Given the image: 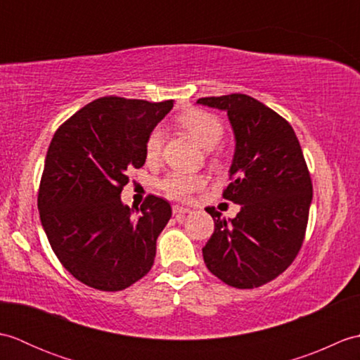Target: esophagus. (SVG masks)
I'll use <instances>...</instances> for the list:
<instances>
[{
	"instance_id": "34e87169",
	"label": "esophagus",
	"mask_w": 360,
	"mask_h": 360,
	"mask_svg": "<svg viewBox=\"0 0 360 360\" xmlns=\"http://www.w3.org/2000/svg\"><path fill=\"white\" fill-rule=\"evenodd\" d=\"M190 209L187 207H181V205H173V213L174 215H186V213H188Z\"/></svg>"
}]
</instances>
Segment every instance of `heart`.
Listing matches in <instances>:
<instances>
[{
	"label": "heart",
	"instance_id": "obj_1",
	"mask_svg": "<svg viewBox=\"0 0 360 360\" xmlns=\"http://www.w3.org/2000/svg\"><path fill=\"white\" fill-rule=\"evenodd\" d=\"M178 124L192 134L193 139L209 150L213 160L218 159L217 145L224 137L226 128L215 114L207 112L204 110H188L178 116ZM164 143V129L160 127L153 128L145 139L143 153L145 159L148 162H155L159 159L160 151H162ZM205 186V179L201 174H188L181 172H173L167 174L165 178L159 182V187L162 192L172 198V200L187 201L190 196L196 193Z\"/></svg>",
	"mask_w": 360,
	"mask_h": 360
}]
</instances>
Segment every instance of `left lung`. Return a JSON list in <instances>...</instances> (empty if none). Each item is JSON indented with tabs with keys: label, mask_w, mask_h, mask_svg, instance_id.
Wrapping results in <instances>:
<instances>
[{
	"label": "left lung",
	"mask_w": 360,
	"mask_h": 360,
	"mask_svg": "<svg viewBox=\"0 0 360 360\" xmlns=\"http://www.w3.org/2000/svg\"><path fill=\"white\" fill-rule=\"evenodd\" d=\"M227 111L235 155L223 198L241 205L226 221L207 207L215 231L202 248L207 269L238 289L277 278L292 264L307 233L312 182L292 127L269 106L246 94L198 98Z\"/></svg>",
	"instance_id": "1"
}]
</instances>
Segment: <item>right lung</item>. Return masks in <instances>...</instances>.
Returning <instances> with one entry per match:
<instances>
[{"mask_svg":"<svg viewBox=\"0 0 360 360\" xmlns=\"http://www.w3.org/2000/svg\"><path fill=\"white\" fill-rule=\"evenodd\" d=\"M172 108L173 101L106 96L83 106L52 137L38 188L40 219L60 263L89 288L122 290L155 263L170 204L148 195L133 210L120 193L128 172L145 164L148 133Z\"/></svg>","mask_w":360,"mask_h":360,"instance_id":"add662e5","label":"right lung"}]
</instances>
